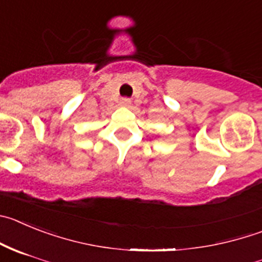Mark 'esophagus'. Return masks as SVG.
I'll return each instance as SVG.
<instances>
[{
  "instance_id": "esophagus-1",
  "label": "esophagus",
  "mask_w": 262,
  "mask_h": 262,
  "mask_svg": "<svg viewBox=\"0 0 262 262\" xmlns=\"http://www.w3.org/2000/svg\"><path fill=\"white\" fill-rule=\"evenodd\" d=\"M119 105H121V106H124V107L129 106V105H131V100H129V98H127V97H123L121 101H119Z\"/></svg>"
}]
</instances>
